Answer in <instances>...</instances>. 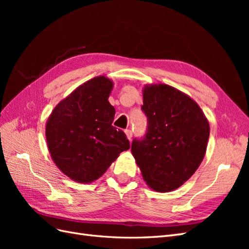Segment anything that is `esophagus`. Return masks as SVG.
<instances>
[{
  "instance_id": "34e87169",
  "label": "esophagus",
  "mask_w": 249,
  "mask_h": 249,
  "mask_svg": "<svg viewBox=\"0 0 249 249\" xmlns=\"http://www.w3.org/2000/svg\"><path fill=\"white\" fill-rule=\"evenodd\" d=\"M124 133H125V135H126L127 139L131 140V139H132V136H133V131L130 130V129H126V130L124 131Z\"/></svg>"
}]
</instances>
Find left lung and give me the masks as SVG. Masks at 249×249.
I'll return each instance as SVG.
<instances>
[{"label":"left lung","mask_w":249,"mask_h":249,"mask_svg":"<svg viewBox=\"0 0 249 249\" xmlns=\"http://www.w3.org/2000/svg\"><path fill=\"white\" fill-rule=\"evenodd\" d=\"M141 110L144 136L134 138L132 154L147 185L158 192L182 186L206 154L210 125L198 105L168 85L146 86Z\"/></svg>","instance_id":"left-lung-1"}]
</instances>
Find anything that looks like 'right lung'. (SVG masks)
<instances>
[{
    "label": "right lung",
    "mask_w": 249,
    "mask_h": 249,
    "mask_svg": "<svg viewBox=\"0 0 249 249\" xmlns=\"http://www.w3.org/2000/svg\"><path fill=\"white\" fill-rule=\"evenodd\" d=\"M113 83L96 77L60 102L48 119L46 136L53 160L64 175L90 183L130 148L124 131L113 126L115 109L108 99Z\"/></svg>",
    "instance_id": "add662e5"
}]
</instances>
